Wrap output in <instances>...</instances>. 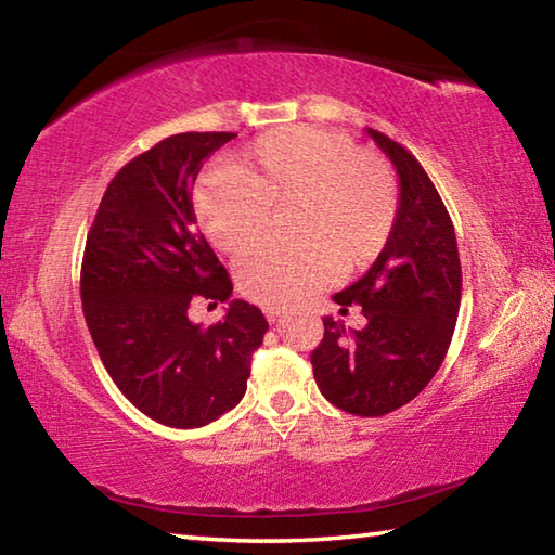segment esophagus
<instances>
[{
	"instance_id": "1",
	"label": "esophagus",
	"mask_w": 555,
	"mask_h": 555,
	"mask_svg": "<svg viewBox=\"0 0 555 555\" xmlns=\"http://www.w3.org/2000/svg\"><path fill=\"white\" fill-rule=\"evenodd\" d=\"M264 315L269 323H279L281 321V311H276V308H264Z\"/></svg>"
}]
</instances>
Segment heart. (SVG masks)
I'll return each mask as SVG.
<instances>
[{
	"instance_id": "obj_1",
	"label": "heart",
	"mask_w": 555,
	"mask_h": 555,
	"mask_svg": "<svg viewBox=\"0 0 555 555\" xmlns=\"http://www.w3.org/2000/svg\"><path fill=\"white\" fill-rule=\"evenodd\" d=\"M295 205L299 237L253 248L276 209ZM193 210L215 247L240 255L242 294L267 308H288L331 284L340 271L367 269L397 228L399 183L379 154L347 134L286 127L261 134L232 158L230 171L203 176Z\"/></svg>"
}]
</instances>
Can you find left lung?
Wrapping results in <instances>:
<instances>
[{
    "label": "left lung",
    "mask_w": 555,
    "mask_h": 555,
    "mask_svg": "<svg viewBox=\"0 0 555 555\" xmlns=\"http://www.w3.org/2000/svg\"><path fill=\"white\" fill-rule=\"evenodd\" d=\"M399 173V215L387 249L335 304L362 306L367 325L347 333L323 318L311 354L315 384L333 406L384 416L426 389L453 340L463 271L453 220L424 166L377 129H367Z\"/></svg>",
    "instance_id": "obj_1"
}]
</instances>
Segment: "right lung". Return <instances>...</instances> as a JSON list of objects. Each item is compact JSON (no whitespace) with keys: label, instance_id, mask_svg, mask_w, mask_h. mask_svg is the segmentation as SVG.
<instances>
[{"label":"right lung","instance_id":"add662e5","mask_svg":"<svg viewBox=\"0 0 555 555\" xmlns=\"http://www.w3.org/2000/svg\"><path fill=\"white\" fill-rule=\"evenodd\" d=\"M234 137L185 131L121 166L82 255V313L102 364L139 411L171 428H201L237 406L269 327L247 300L208 327L188 318L195 300L232 296L195 228L191 191L205 158Z\"/></svg>","mask_w":555,"mask_h":555}]
</instances>
